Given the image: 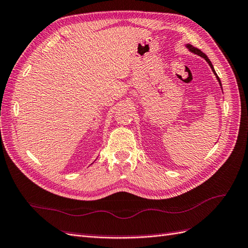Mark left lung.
I'll use <instances>...</instances> for the list:
<instances>
[{
  "label": "left lung",
  "mask_w": 248,
  "mask_h": 248,
  "mask_svg": "<svg viewBox=\"0 0 248 248\" xmlns=\"http://www.w3.org/2000/svg\"><path fill=\"white\" fill-rule=\"evenodd\" d=\"M186 47L189 49L190 53H192V54H194V55H198V56H200V57H202L203 59H205V60H206V62L208 63L209 66L211 67V70H212V72H214L215 76H216V78H217V82H218V84H220L221 89H222V83H221V80H220V78L217 77V73H216V71H215V68H214V65H212L211 61L208 59V57H207V56H206V55L203 53L202 50H200L199 48H195L194 46H192L191 44H186ZM222 91H223V89H222Z\"/></svg>",
  "instance_id": "left-lung-1"
}]
</instances>
